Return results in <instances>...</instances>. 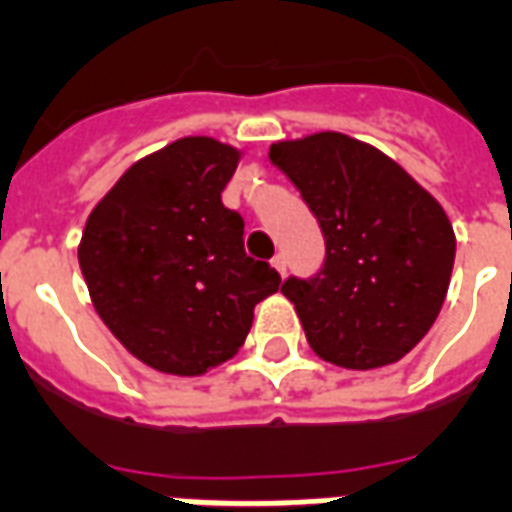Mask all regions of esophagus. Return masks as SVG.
<instances>
[{
    "label": "esophagus",
    "mask_w": 512,
    "mask_h": 512,
    "mask_svg": "<svg viewBox=\"0 0 512 512\" xmlns=\"http://www.w3.org/2000/svg\"><path fill=\"white\" fill-rule=\"evenodd\" d=\"M271 265H273V268H276V271H279V273H282V276H284V271H287V257H284L282 252H279V255H273Z\"/></svg>",
    "instance_id": "esophagus-1"
}]
</instances>
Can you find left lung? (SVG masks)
Instances as JSON below:
<instances>
[{
	"label": "left lung",
	"mask_w": 512,
	"mask_h": 512,
	"mask_svg": "<svg viewBox=\"0 0 512 512\" xmlns=\"http://www.w3.org/2000/svg\"><path fill=\"white\" fill-rule=\"evenodd\" d=\"M325 236V265L290 276L284 298L311 349L373 370L405 357L446 300L456 239L443 206L389 155L338 131L271 144Z\"/></svg>",
	"instance_id": "left-lung-1"
}]
</instances>
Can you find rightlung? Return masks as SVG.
I'll return each mask as SVG.
<instances>
[{
  "label": "right lung",
  "instance_id": "1",
  "mask_svg": "<svg viewBox=\"0 0 512 512\" xmlns=\"http://www.w3.org/2000/svg\"><path fill=\"white\" fill-rule=\"evenodd\" d=\"M241 152L185 136L117 179L77 249L93 308L136 360L204 376L247 341L255 306L282 276L244 252V220L222 204Z\"/></svg>",
  "mask_w": 512,
  "mask_h": 512
}]
</instances>
